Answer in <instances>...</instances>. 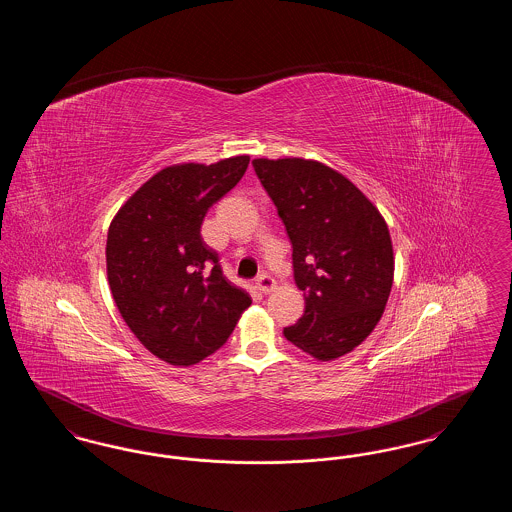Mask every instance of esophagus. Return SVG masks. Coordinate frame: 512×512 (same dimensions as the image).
<instances>
[{
  "label": "esophagus",
  "mask_w": 512,
  "mask_h": 512,
  "mask_svg": "<svg viewBox=\"0 0 512 512\" xmlns=\"http://www.w3.org/2000/svg\"><path fill=\"white\" fill-rule=\"evenodd\" d=\"M255 288L259 290L261 293H267L272 292L274 288H276V282H274V278L272 276H268V274H261L257 280H255Z\"/></svg>",
  "instance_id": "esophagus-1"
}]
</instances>
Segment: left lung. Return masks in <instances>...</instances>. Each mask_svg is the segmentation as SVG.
Masks as SVG:
<instances>
[{"mask_svg":"<svg viewBox=\"0 0 512 512\" xmlns=\"http://www.w3.org/2000/svg\"><path fill=\"white\" fill-rule=\"evenodd\" d=\"M292 242L305 313L286 340L334 361L370 336L393 284V245L378 207L349 178L301 157L253 159Z\"/></svg>","mask_w":512,"mask_h":512,"instance_id":"obj_1","label":"left lung"}]
</instances>
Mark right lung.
I'll list each match as a JSON object with an SVG mask.
<instances>
[{"label": "right lung", "instance_id": "1", "mask_svg": "<svg viewBox=\"0 0 512 512\" xmlns=\"http://www.w3.org/2000/svg\"><path fill=\"white\" fill-rule=\"evenodd\" d=\"M247 165L249 155H236L165 167L111 220L105 263L115 305L147 351L169 365L192 366L215 353L251 305L201 238L209 207Z\"/></svg>", "mask_w": 512, "mask_h": 512}]
</instances>
